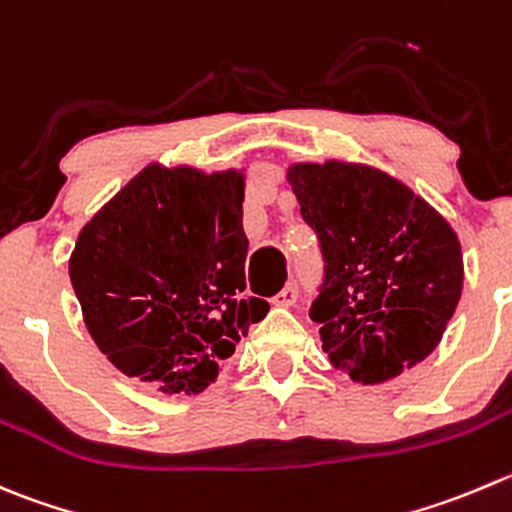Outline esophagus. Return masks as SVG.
Instances as JSON below:
<instances>
[{
    "label": "esophagus",
    "mask_w": 512,
    "mask_h": 512,
    "mask_svg": "<svg viewBox=\"0 0 512 512\" xmlns=\"http://www.w3.org/2000/svg\"><path fill=\"white\" fill-rule=\"evenodd\" d=\"M295 300H297V287L290 282V285L282 287V290L277 292L270 302L275 307H290V305H295Z\"/></svg>",
    "instance_id": "esophagus-1"
}]
</instances>
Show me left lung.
I'll list each match as a JSON object with an SVG mask.
<instances>
[{
    "label": "left lung",
    "mask_w": 512,
    "mask_h": 512,
    "mask_svg": "<svg viewBox=\"0 0 512 512\" xmlns=\"http://www.w3.org/2000/svg\"><path fill=\"white\" fill-rule=\"evenodd\" d=\"M287 182L325 257L310 317L332 367L380 385L425 360L463 292L450 222L405 182L360 162H295Z\"/></svg>",
    "instance_id": "1"
}]
</instances>
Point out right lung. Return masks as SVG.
<instances>
[{"instance_id":"obj_1","label":"right lung","mask_w":512,"mask_h":512,"mask_svg":"<svg viewBox=\"0 0 512 512\" xmlns=\"http://www.w3.org/2000/svg\"><path fill=\"white\" fill-rule=\"evenodd\" d=\"M245 172L152 162L87 225L69 280L94 345L127 377L197 395L252 322L245 292Z\"/></svg>"}]
</instances>
